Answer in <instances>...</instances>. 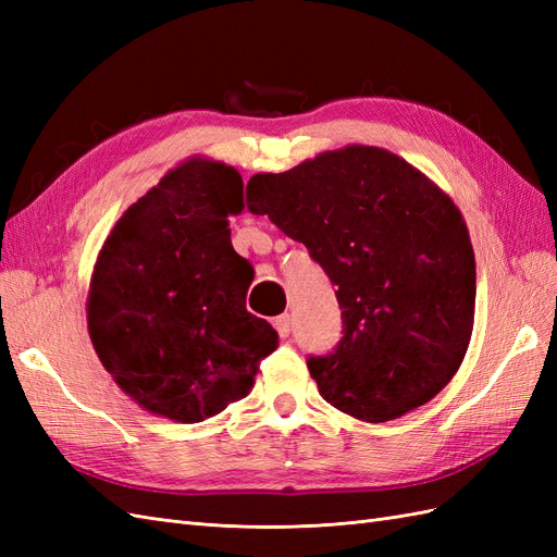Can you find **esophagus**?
I'll list each match as a JSON object with an SVG mask.
<instances>
[{
	"instance_id": "obj_1",
	"label": "esophagus",
	"mask_w": 557,
	"mask_h": 557,
	"mask_svg": "<svg viewBox=\"0 0 557 557\" xmlns=\"http://www.w3.org/2000/svg\"><path fill=\"white\" fill-rule=\"evenodd\" d=\"M274 327H276L281 339H288V336H290V315H288V313L278 315V318L274 320Z\"/></svg>"
}]
</instances>
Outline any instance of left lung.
I'll list each match as a JSON object with an SVG mask.
<instances>
[{"label": "left lung", "mask_w": 557, "mask_h": 557, "mask_svg": "<svg viewBox=\"0 0 557 557\" xmlns=\"http://www.w3.org/2000/svg\"><path fill=\"white\" fill-rule=\"evenodd\" d=\"M246 201L305 244L336 285L344 336L307 362L325 401L385 423L444 391L474 327L476 262L440 185L391 150L348 144L256 174Z\"/></svg>", "instance_id": "left-lung-1"}]
</instances>
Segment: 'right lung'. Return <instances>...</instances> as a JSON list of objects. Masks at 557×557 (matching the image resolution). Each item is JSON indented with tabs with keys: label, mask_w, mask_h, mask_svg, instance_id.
Here are the masks:
<instances>
[{
	"label": "right lung",
	"mask_w": 557,
	"mask_h": 557,
	"mask_svg": "<svg viewBox=\"0 0 557 557\" xmlns=\"http://www.w3.org/2000/svg\"><path fill=\"white\" fill-rule=\"evenodd\" d=\"M234 166L188 158L117 218L88 290L99 362L148 413L201 423L252 391L278 334L246 311L252 267L232 248Z\"/></svg>",
	"instance_id": "right-lung-1"
}]
</instances>
